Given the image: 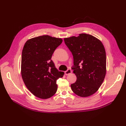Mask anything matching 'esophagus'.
I'll list each match as a JSON object with an SVG mask.
<instances>
[{"label": "esophagus", "instance_id": "34e87169", "mask_svg": "<svg viewBox=\"0 0 126 126\" xmlns=\"http://www.w3.org/2000/svg\"><path fill=\"white\" fill-rule=\"evenodd\" d=\"M71 73V70L70 69H68L66 71H64V74H65L66 75H69V74H70Z\"/></svg>", "mask_w": 126, "mask_h": 126}]
</instances>
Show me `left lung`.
Returning <instances> with one entry per match:
<instances>
[{"label": "left lung", "mask_w": 126, "mask_h": 126, "mask_svg": "<svg viewBox=\"0 0 126 126\" xmlns=\"http://www.w3.org/2000/svg\"><path fill=\"white\" fill-rule=\"evenodd\" d=\"M64 41L73 54V73L77 77L71 84V90L79 96H90L97 91L106 74L104 47L99 39L85 33L64 38Z\"/></svg>", "instance_id": "obj_1"}]
</instances>
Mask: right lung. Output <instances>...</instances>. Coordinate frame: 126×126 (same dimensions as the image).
<instances>
[{
	"label": "right lung",
	"instance_id": "obj_1",
	"mask_svg": "<svg viewBox=\"0 0 126 126\" xmlns=\"http://www.w3.org/2000/svg\"><path fill=\"white\" fill-rule=\"evenodd\" d=\"M63 42L61 38L42 35L28 40L24 46L21 60V75L28 89L42 99L56 93L57 80L64 73L55 66L51 57Z\"/></svg>",
	"mask_w": 126,
	"mask_h": 126
}]
</instances>
